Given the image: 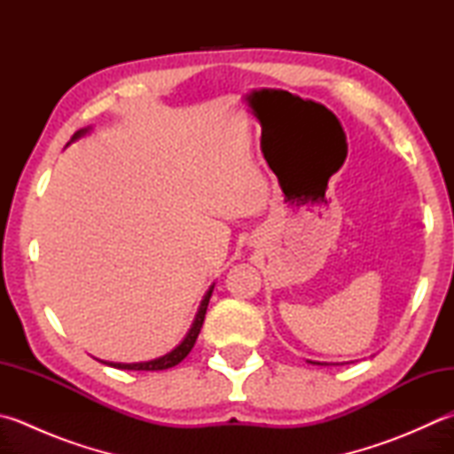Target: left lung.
Masks as SVG:
<instances>
[{
  "label": "left lung",
  "mask_w": 454,
  "mask_h": 454,
  "mask_svg": "<svg viewBox=\"0 0 454 454\" xmlns=\"http://www.w3.org/2000/svg\"><path fill=\"white\" fill-rule=\"evenodd\" d=\"M308 364H314V365H328V364H324V362H312V360H308Z\"/></svg>",
  "instance_id": "1"
}]
</instances>
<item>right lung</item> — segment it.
Wrapping results in <instances>:
<instances>
[{"label":"right lung","instance_id":"1","mask_svg":"<svg viewBox=\"0 0 454 454\" xmlns=\"http://www.w3.org/2000/svg\"><path fill=\"white\" fill-rule=\"evenodd\" d=\"M90 132V126L89 128H82V130L76 132L71 142H76L79 138H82V136H87ZM68 142V144H71ZM213 286L211 285L207 293H205L203 301L200 302V308H198V314H195V318L192 322V328L187 330L185 338L179 341V344L172 349V352H168L164 356L156 357V360H148V362H134V364H121V362H105V360H98L102 364L106 365H113L116 367V370H134V372H158V370H169V367L177 365L179 362L184 360V357L192 352V348L195 344V340H198L200 336V330L203 326V320H205V312H207V304H209V298H211V293H213Z\"/></svg>","mask_w":454,"mask_h":454}]
</instances>
